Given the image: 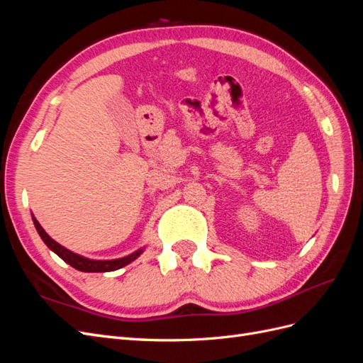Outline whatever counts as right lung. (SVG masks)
Returning <instances> with one entry per match:
<instances>
[{
  "label": "right lung",
  "instance_id": "1",
  "mask_svg": "<svg viewBox=\"0 0 363 363\" xmlns=\"http://www.w3.org/2000/svg\"><path fill=\"white\" fill-rule=\"evenodd\" d=\"M33 221H35V227L38 230L39 236L42 238L43 242L47 244V247L50 250H52L56 255L68 263V265H71L72 268L79 269V271H83V272H107V271H115V269H119L123 268L125 265H128L130 262H133L135 259H138L142 252H144V250H138L135 252H131V255L123 257V259H113V260H91V259H86L83 256H79L75 255V252L67 250L65 247H62L60 244H57L56 240L51 239L45 230H43L40 227V224L38 223V219L33 218Z\"/></svg>",
  "mask_w": 363,
  "mask_h": 363
}]
</instances>
